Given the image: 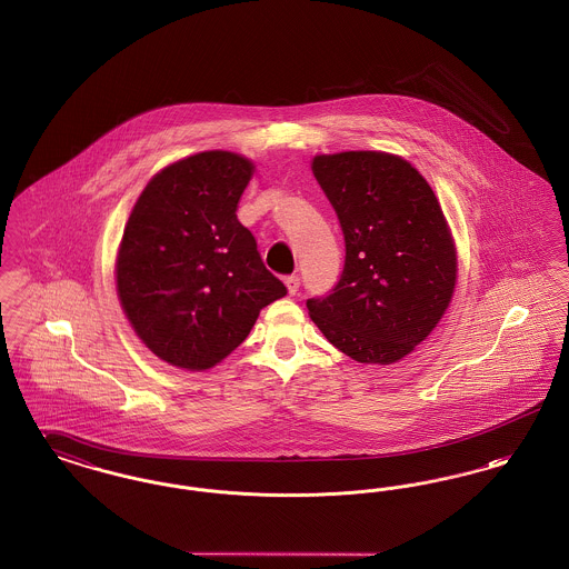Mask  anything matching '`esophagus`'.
<instances>
[{
    "label": "esophagus",
    "mask_w": 569,
    "mask_h": 569,
    "mask_svg": "<svg viewBox=\"0 0 569 569\" xmlns=\"http://www.w3.org/2000/svg\"><path fill=\"white\" fill-rule=\"evenodd\" d=\"M286 286H288V292L295 297L298 292V288H300V277H298V274L286 277Z\"/></svg>",
    "instance_id": "34e87169"
}]
</instances>
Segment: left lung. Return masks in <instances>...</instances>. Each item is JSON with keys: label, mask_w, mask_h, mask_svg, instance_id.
Masks as SVG:
<instances>
[{"label": "left lung", "mask_w": 569, "mask_h": 569, "mask_svg": "<svg viewBox=\"0 0 569 569\" xmlns=\"http://www.w3.org/2000/svg\"><path fill=\"white\" fill-rule=\"evenodd\" d=\"M311 170L339 217L346 267L311 320L356 362L392 365L443 318L457 247L439 200L411 163L383 151L316 156Z\"/></svg>", "instance_id": "left-lung-1"}]
</instances>
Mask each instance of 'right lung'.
Instances as JSON below:
<instances>
[{
    "label": "right lung",
    "mask_w": 569,
    "mask_h": 569,
    "mask_svg": "<svg viewBox=\"0 0 569 569\" xmlns=\"http://www.w3.org/2000/svg\"><path fill=\"white\" fill-rule=\"evenodd\" d=\"M251 174V160L219 149L170 163L123 228L117 297L138 339L172 367H216L288 292L237 217Z\"/></svg>",
    "instance_id": "obj_1"
}]
</instances>
